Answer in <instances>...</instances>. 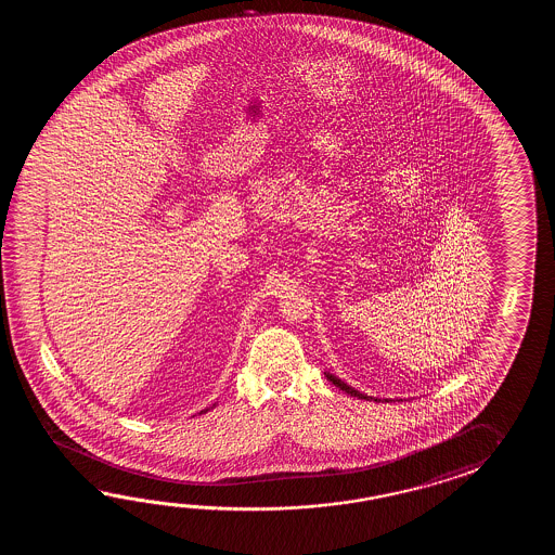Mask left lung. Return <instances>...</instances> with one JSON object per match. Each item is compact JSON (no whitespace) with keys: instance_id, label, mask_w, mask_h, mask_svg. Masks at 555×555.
<instances>
[{"instance_id":"left-lung-1","label":"left lung","mask_w":555,"mask_h":555,"mask_svg":"<svg viewBox=\"0 0 555 555\" xmlns=\"http://www.w3.org/2000/svg\"><path fill=\"white\" fill-rule=\"evenodd\" d=\"M325 377L330 378L331 383L335 385V387H339V389L345 390L347 395H351V397H359V399H366V401H371L373 397H366L363 392H359V390H354L353 387H349L347 383H343L341 378L335 377V375H330V373H325ZM377 401V399H375Z\"/></svg>"}]
</instances>
